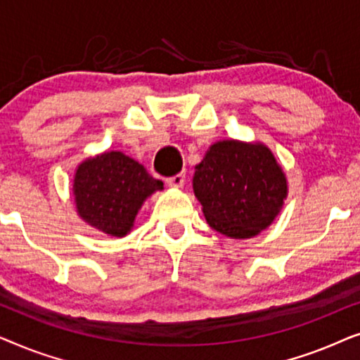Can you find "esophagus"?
I'll list each match as a JSON object with an SVG mask.
<instances>
[{
  "mask_svg": "<svg viewBox=\"0 0 360 360\" xmlns=\"http://www.w3.org/2000/svg\"><path fill=\"white\" fill-rule=\"evenodd\" d=\"M185 181V172H180V174H176L174 176H169L167 179V185L169 186H181Z\"/></svg>",
  "mask_w": 360,
  "mask_h": 360,
  "instance_id": "obj_1",
  "label": "esophagus"
}]
</instances>
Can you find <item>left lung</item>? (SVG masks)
<instances>
[{
	"label": "left lung",
	"mask_w": 360,
	"mask_h": 360,
	"mask_svg": "<svg viewBox=\"0 0 360 360\" xmlns=\"http://www.w3.org/2000/svg\"><path fill=\"white\" fill-rule=\"evenodd\" d=\"M196 198L208 224L234 239L252 238L270 226L287 196V180L267 147L223 141L196 165Z\"/></svg>",
	"instance_id": "left-lung-1"
}]
</instances>
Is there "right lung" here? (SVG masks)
Here are the masks:
<instances>
[{"instance_id":"right-lung-1","label":"right lung","mask_w":360,"mask_h":360,"mask_svg":"<svg viewBox=\"0 0 360 360\" xmlns=\"http://www.w3.org/2000/svg\"><path fill=\"white\" fill-rule=\"evenodd\" d=\"M162 186L136 160L121 152H105L78 167L73 195L88 224L122 238L129 233L142 201Z\"/></svg>"}]
</instances>
